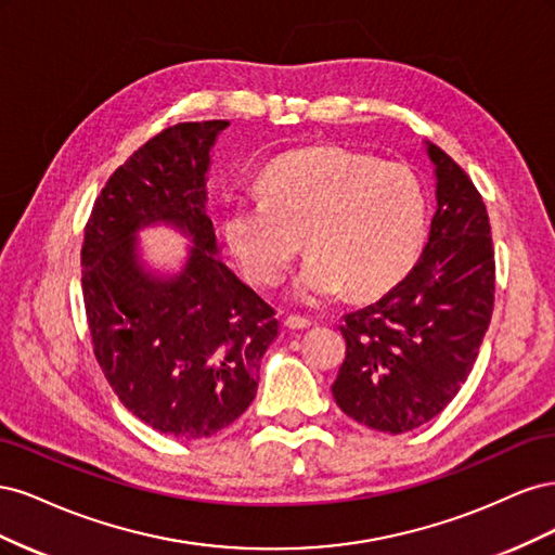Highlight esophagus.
Instances as JSON below:
<instances>
[{"label":"esophagus","instance_id":"34e87169","mask_svg":"<svg viewBox=\"0 0 555 555\" xmlns=\"http://www.w3.org/2000/svg\"><path fill=\"white\" fill-rule=\"evenodd\" d=\"M314 322L308 317H298V314H289L287 319H284V326L292 328V331H300V328H310Z\"/></svg>","mask_w":555,"mask_h":555}]
</instances>
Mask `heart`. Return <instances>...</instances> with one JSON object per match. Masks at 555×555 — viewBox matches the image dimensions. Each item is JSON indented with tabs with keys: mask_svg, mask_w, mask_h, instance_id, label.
<instances>
[{
	"mask_svg": "<svg viewBox=\"0 0 555 555\" xmlns=\"http://www.w3.org/2000/svg\"><path fill=\"white\" fill-rule=\"evenodd\" d=\"M259 188L227 201V243L251 280L273 284L306 233L312 251L289 284L298 304H326L347 289L377 296L410 273L424 247L428 194L402 164L314 145L275 157Z\"/></svg>",
	"mask_w": 555,
	"mask_h": 555,
	"instance_id": "1",
	"label": "heart"
}]
</instances>
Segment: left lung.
I'll use <instances>...</instances> for the list:
<instances>
[{
    "mask_svg": "<svg viewBox=\"0 0 555 555\" xmlns=\"http://www.w3.org/2000/svg\"><path fill=\"white\" fill-rule=\"evenodd\" d=\"M438 208L412 271L377 304L345 314L347 354L331 391L354 422L382 433L428 424L461 391L495 292V257L481 194L444 150L426 141Z\"/></svg>",
    "mask_w": 555,
    "mask_h": 555,
    "instance_id": "8db88e82",
    "label": "left lung"
}]
</instances>
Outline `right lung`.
Wrapping results in <instances>:
<instances>
[{
    "label": "right lung",
    "instance_id": "1",
    "mask_svg": "<svg viewBox=\"0 0 555 555\" xmlns=\"http://www.w3.org/2000/svg\"><path fill=\"white\" fill-rule=\"evenodd\" d=\"M227 120L164 129L96 196L80 251L94 357L122 405L182 440L210 438L249 408L275 310L220 259L208 215L210 150ZM191 241L176 274L144 261L140 231Z\"/></svg>",
    "mask_w": 555,
    "mask_h": 555
}]
</instances>
